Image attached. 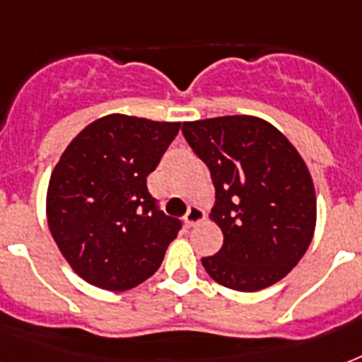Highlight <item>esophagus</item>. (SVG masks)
Instances as JSON below:
<instances>
[{"label": "esophagus", "instance_id": "obj_1", "mask_svg": "<svg viewBox=\"0 0 362 362\" xmlns=\"http://www.w3.org/2000/svg\"><path fill=\"white\" fill-rule=\"evenodd\" d=\"M203 218V210L199 209V206H195V204H189V209H187L186 216H184V223H186L187 227H195Z\"/></svg>", "mask_w": 362, "mask_h": 362}]
</instances>
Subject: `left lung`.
Here are the masks:
<instances>
[{"label":"left lung","mask_w":362,"mask_h":362,"mask_svg":"<svg viewBox=\"0 0 362 362\" xmlns=\"http://www.w3.org/2000/svg\"><path fill=\"white\" fill-rule=\"evenodd\" d=\"M182 133L210 170L212 216L223 246L203 257L210 278L235 291L274 286L300 261L315 227V192L303 158L269 122L221 116Z\"/></svg>","instance_id":"obj_1"}]
</instances>
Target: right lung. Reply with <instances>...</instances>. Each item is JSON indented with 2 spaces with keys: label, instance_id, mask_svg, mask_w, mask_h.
<instances>
[{
  "label": "right lung",
  "instance_id": "1",
  "mask_svg": "<svg viewBox=\"0 0 362 362\" xmlns=\"http://www.w3.org/2000/svg\"><path fill=\"white\" fill-rule=\"evenodd\" d=\"M178 129L109 115L82 129L59 158L48 184V227L88 284L125 291L159 269L182 221L161 210L146 178Z\"/></svg>",
  "mask_w": 362,
  "mask_h": 362
}]
</instances>
